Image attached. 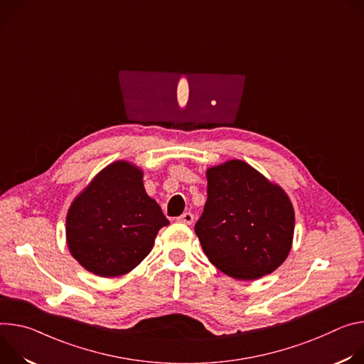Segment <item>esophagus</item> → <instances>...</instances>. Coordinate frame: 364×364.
Listing matches in <instances>:
<instances>
[{
    "label": "esophagus",
    "instance_id": "1",
    "mask_svg": "<svg viewBox=\"0 0 364 364\" xmlns=\"http://www.w3.org/2000/svg\"><path fill=\"white\" fill-rule=\"evenodd\" d=\"M178 221H179V223H182V224H188V225H191V224L193 223V215H192L191 213H185V214H182V215L178 218Z\"/></svg>",
    "mask_w": 364,
    "mask_h": 364
}]
</instances>
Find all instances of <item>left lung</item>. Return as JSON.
I'll return each mask as SVG.
<instances>
[{
    "label": "left lung",
    "instance_id": "1",
    "mask_svg": "<svg viewBox=\"0 0 364 364\" xmlns=\"http://www.w3.org/2000/svg\"><path fill=\"white\" fill-rule=\"evenodd\" d=\"M195 232L208 260L238 280L274 272L291 253L295 211L280 185L243 160L211 166Z\"/></svg>",
    "mask_w": 364,
    "mask_h": 364
}]
</instances>
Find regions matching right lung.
Returning a JSON list of instances; mask_svg holds the SVG:
<instances>
[{
	"label": "right lung",
	"mask_w": 364,
	"mask_h": 364,
	"mask_svg": "<svg viewBox=\"0 0 364 364\" xmlns=\"http://www.w3.org/2000/svg\"><path fill=\"white\" fill-rule=\"evenodd\" d=\"M168 218L143 185V169L117 160L80 191L66 214V243L73 259L101 277L132 272L151 252Z\"/></svg>",
	"instance_id": "right-lung-1"
}]
</instances>
